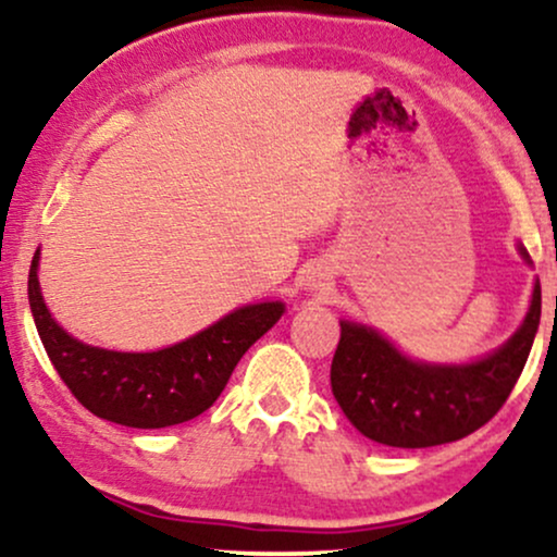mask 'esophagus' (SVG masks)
<instances>
[{"label":"esophagus","instance_id":"34e87169","mask_svg":"<svg viewBox=\"0 0 557 557\" xmlns=\"http://www.w3.org/2000/svg\"><path fill=\"white\" fill-rule=\"evenodd\" d=\"M312 286H315V289H325V278L323 276H312Z\"/></svg>","mask_w":557,"mask_h":557}]
</instances>
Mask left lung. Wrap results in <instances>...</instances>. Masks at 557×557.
<instances>
[{"mask_svg": "<svg viewBox=\"0 0 557 557\" xmlns=\"http://www.w3.org/2000/svg\"><path fill=\"white\" fill-rule=\"evenodd\" d=\"M519 250L532 263L524 247ZM540 312L537 281L519 331L469 364L417 362L377 331L342 320L331 362L333 396L359 433L383 446L430 448L461 441L493 420L511 396L532 351Z\"/></svg>", "mask_w": 557, "mask_h": 557, "instance_id": "left-lung-1", "label": "left lung"}]
</instances>
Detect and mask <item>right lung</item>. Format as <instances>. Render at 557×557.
<instances>
[{"label": "right lung", "instance_id": "obj_1", "mask_svg": "<svg viewBox=\"0 0 557 557\" xmlns=\"http://www.w3.org/2000/svg\"><path fill=\"white\" fill-rule=\"evenodd\" d=\"M38 255L28 273V302L46 355L85 409L124 428H169L211 409L242 355L284 315L281 302L247 305L166 349L143 355L98 349L72 338L46 310Z\"/></svg>", "mask_w": 557, "mask_h": 557}]
</instances>
